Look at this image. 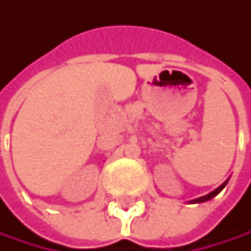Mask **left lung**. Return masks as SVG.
<instances>
[{"mask_svg":"<svg viewBox=\"0 0 251 251\" xmlns=\"http://www.w3.org/2000/svg\"><path fill=\"white\" fill-rule=\"evenodd\" d=\"M226 184H227V180L225 182V184H221L217 190H214L212 193H209V194H206V196H203V197H199V199H196V200H191L193 201V203H201V201H206V200H211L212 197H215L221 190H223L225 187H226Z\"/></svg>","mask_w":251,"mask_h":251,"instance_id":"left-lung-1","label":"left lung"}]
</instances>
